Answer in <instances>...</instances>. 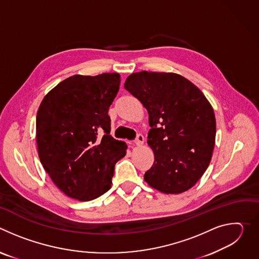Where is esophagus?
<instances>
[{
  "label": "esophagus",
  "instance_id": "1",
  "mask_svg": "<svg viewBox=\"0 0 259 259\" xmlns=\"http://www.w3.org/2000/svg\"><path fill=\"white\" fill-rule=\"evenodd\" d=\"M143 142H144V137H143V135H142V134H138L137 137H136L135 140H134V143H135L136 145H142Z\"/></svg>",
  "mask_w": 259,
  "mask_h": 259
}]
</instances>
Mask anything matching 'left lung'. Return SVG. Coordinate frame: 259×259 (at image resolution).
I'll return each instance as SVG.
<instances>
[{
	"label": "left lung",
	"mask_w": 259,
	"mask_h": 259,
	"mask_svg": "<svg viewBox=\"0 0 259 259\" xmlns=\"http://www.w3.org/2000/svg\"><path fill=\"white\" fill-rule=\"evenodd\" d=\"M124 86L149 113L147 143L155 162L144 180L164 194L190 190L208 168L215 145L210 102L196 85L173 72H134Z\"/></svg>",
	"instance_id": "8db88e82"
}]
</instances>
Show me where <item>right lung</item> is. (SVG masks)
<instances>
[{
  "label": "right lung",
  "mask_w": 259,
  "mask_h": 259,
  "mask_svg": "<svg viewBox=\"0 0 259 259\" xmlns=\"http://www.w3.org/2000/svg\"><path fill=\"white\" fill-rule=\"evenodd\" d=\"M119 73L75 75L42 100L36 115L40 161L69 198L91 201L112 187L127 145L110 133L108 108L120 89Z\"/></svg>",
  "instance_id": "obj_1"
}]
</instances>
